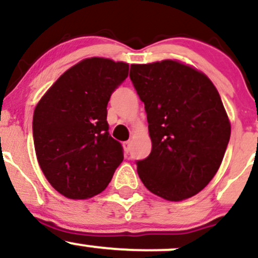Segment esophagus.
<instances>
[{"mask_svg":"<svg viewBox=\"0 0 258 258\" xmlns=\"http://www.w3.org/2000/svg\"><path fill=\"white\" fill-rule=\"evenodd\" d=\"M123 148H124V152L128 153L131 151V141H127L123 144Z\"/></svg>","mask_w":258,"mask_h":258,"instance_id":"obj_1","label":"esophagus"}]
</instances>
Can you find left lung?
<instances>
[{"label": "left lung", "mask_w": 258, "mask_h": 258, "mask_svg": "<svg viewBox=\"0 0 258 258\" xmlns=\"http://www.w3.org/2000/svg\"><path fill=\"white\" fill-rule=\"evenodd\" d=\"M130 79L145 103L152 142L136 162L142 183L168 201L195 196L216 175L230 141L220 93L206 75L172 59L131 64Z\"/></svg>", "instance_id": "1"}]
</instances>
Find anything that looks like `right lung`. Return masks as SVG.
<instances>
[{"label": "right lung", "instance_id": "right-lung-1", "mask_svg": "<svg viewBox=\"0 0 258 258\" xmlns=\"http://www.w3.org/2000/svg\"><path fill=\"white\" fill-rule=\"evenodd\" d=\"M128 76V64L92 57L67 70L37 103L33 141L43 175L67 199L85 200L107 187L123 161L111 137L107 103Z\"/></svg>", "mask_w": 258, "mask_h": 258}]
</instances>
